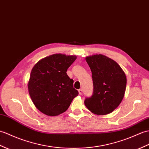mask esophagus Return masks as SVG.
I'll use <instances>...</instances> for the list:
<instances>
[{"label": "esophagus", "mask_w": 149, "mask_h": 149, "mask_svg": "<svg viewBox=\"0 0 149 149\" xmlns=\"http://www.w3.org/2000/svg\"><path fill=\"white\" fill-rule=\"evenodd\" d=\"M82 93H83V91H82V89H80L79 90V95H82Z\"/></svg>", "instance_id": "esophagus-1"}]
</instances>
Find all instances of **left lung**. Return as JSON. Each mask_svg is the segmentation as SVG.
I'll use <instances>...</instances> for the list:
<instances>
[{"label": "left lung", "instance_id": "left-lung-1", "mask_svg": "<svg viewBox=\"0 0 149 149\" xmlns=\"http://www.w3.org/2000/svg\"><path fill=\"white\" fill-rule=\"evenodd\" d=\"M92 72L93 93L84 100L86 107L97 115L113 111L124 98L126 77L115 61L105 55L95 54L86 58Z\"/></svg>", "mask_w": 149, "mask_h": 149}]
</instances>
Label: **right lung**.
Masks as SVG:
<instances>
[{"label": "right lung", "mask_w": 149, "mask_h": 149, "mask_svg": "<svg viewBox=\"0 0 149 149\" xmlns=\"http://www.w3.org/2000/svg\"><path fill=\"white\" fill-rule=\"evenodd\" d=\"M75 56L54 54L44 58L31 71L28 84L29 95L36 108L47 116L65 112L79 94L74 80L67 74Z\"/></svg>", "instance_id": "right-lung-1"}]
</instances>
